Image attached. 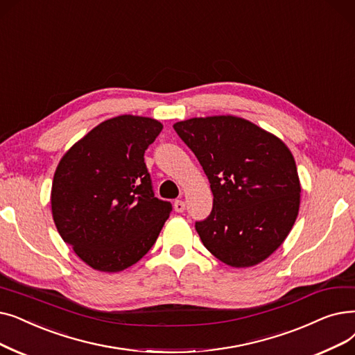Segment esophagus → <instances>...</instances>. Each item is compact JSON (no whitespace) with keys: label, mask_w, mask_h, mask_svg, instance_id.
Masks as SVG:
<instances>
[{"label":"esophagus","mask_w":355,"mask_h":355,"mask_svg":"<svg viewBox=\"0 0 355 355\" xmlns=\"http://www.w3.org/2000/svg\"><path fill=\"white\" fill-rule=\"evenodd\" d=\"M174 209H175V211L182 213L184 210H186V203H184L182 200H175V202H174Z\"/></svg>","instance_id":"obj_1"}]
</instances>
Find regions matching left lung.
I'll list each match as a JSON object with an SVG mask.
<instances>
[{
  "label": "left lung",
  "mask_w": 355,
  "mask_h": 355,
  "mask_svg": "<svg viewBox=\"0 0 355 355\" xmlns=\"http://www.w3.org/2000/svg\"><path fill=\"white\" fill-rule=\"evenodd\" d=\"M174 130L209 178L213 209L196 222L203 245L230 267H251L284 242L296 222L300 181L279 137L235 116L196 117Z\"/></svg>",
  "instance_id": "1"
}]
</instances>
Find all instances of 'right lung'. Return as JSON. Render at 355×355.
I'll return each instance as SVG.
<instances>
[{"instance_id": "1", "label": "right lung", "mask_w": 355, "mask_h": 355, "mask_svg": "<svg viewBox=\"0 0 355 355\" xmlns=\"http://www.w3.org/2000/svg\"><path fill=\"white\" fill-rule=\"evenodd\" d=\"M158 120L117 116L100 123L60 159L52 182V214L62 239L85 264L117 272L155 243L173 205L153 194L145 150Z\"/></svg>"}]
</instances>
